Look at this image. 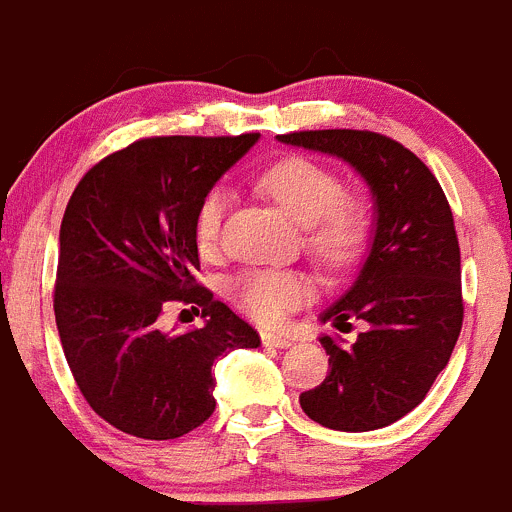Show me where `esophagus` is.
Here are the masks:
<instances>
[{
    "label": "esophagus",
    "instance_id": "obj_1",
    "mask_svg": "<svg viewBox=\"0 0 512 512\" xmlns=\"http://www.w3.org/2000/svg\"><path fill=\"white\" fill-rule=\"evenodd\" d=\"M261 342L269 345V348H289V345H292V337L279 335V332H261Z\"/></svg>",
    "mask_w": 512,
    "mask_h": 512
}]
</instances>
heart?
<instances>
[{
  "mask_svg": "<svg viewBox=\"0 0 512 512\" xmlns=\"http://www.w3.org/2000/svg\"><path fill=\"white\" fill-rule=\"evenodd\" d=\"M259 182L289 218L304 225V243L317 261L345 266L363 251L370 208L363 195L342 190V180L330 167L309 157H287L271 164ZM225 208L228 190L220 185L210 187L195 208L192 233L203 253L218 248ZM225 292L251 320L276 325L289 309L307 299L309 284L294 271L256 266L231 276Z\"/></svg>",
  "mask_w": 512,
  "mask_h": 512,
  "instance_id": "heart-1",
  "label": "heart"
}]
</instances>
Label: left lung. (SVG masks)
Returning <instances> with one entry per match:
<instances>
[{
    "mask_svg": "<svg viewBox=\"0 0 512 512\" xmlns=\"http://www.w3.org/2000/svg\"><path fill=\"white\" fill-rule=\"evenodd\" d=\"M276 139L348 162L373 192L368 259L353 287L320 314L340 332L363 322V332L353 345L320 337L330 373L299 403L327 429H383L424 401L462 330L459 241L447 195L411 149L375 131H294Z\"/></svg>",
    "mask_w": 512,
    "mask_h": 512,
    "instance_id": "8db88e82",
    "label": "left lung"
}]
</instances>
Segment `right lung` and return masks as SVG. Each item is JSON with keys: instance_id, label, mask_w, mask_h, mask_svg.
Returning <instances> with one entry per match:
<instances>
[{"instance_id": "right-lung-1", "label": "right lung", "mask_w": 512, "mask_h": 512, "mask_svg": "<svg viewBox=\"0 0 512 512\" xmlns=\"http://www.w3.org/2000/svg\"><path fill=\"white\" fill-rule=\"evenodd\" d=\"M259 142L152 137L109 154L78 182L60 225L55 322L83 398L139 439H177L215 411L213 363L259 348V332L200 287L195 208ZM167 301L192 303L204 325L164 333Z\"/></svg>"}]
</instances>
